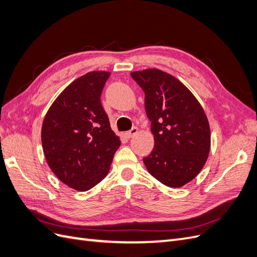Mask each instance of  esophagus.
Listing matches in <instances>:
<instances>
[{
	"label": "esophagus",
	"instance_id": "obj_1",
	"mask_svg": "<svg viewBox=\"0 0 257 257\" xmlns=\"http://www.w3.org/2000/svg\"><path fill=\"white\" fill-rule=\"evenodd\" d=\"M137 133H138V128L134 126L132 130L125 132V133H124V136H125L126 138H132L133 136H135Z\"/></svg>",
	"mask_w": 257,
	"mask_h": 257
}]
</instances>
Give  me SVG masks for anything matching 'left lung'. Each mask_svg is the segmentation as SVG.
<instances>
[{"instance_id":"8db88e82","label":"left lung","mask_w":257,"mask_h":257,"mask_svg":"<svg viewBox=\"0 0 257 257\" xmlns=\"http://www.w3.org/2000/svg\"><path fill=\"white\" fill-rule=\"evenodd\" d=\"M145 92V107L154 135L144 163L157 180L180 188L195 178L210 152L207 115L193 93L176 77L158 68L131 73Z\"/></svg>"}]
</instances>
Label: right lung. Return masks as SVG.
<instances>
[{
    "mask_svg": "<svg viewBox=\"0 0 257 257\" xmlns=\"http://www.w3.org/2000/svg\"><path fill=\"white\" fill-rule=\"evenodd\" d=\"M109 72L94 71L74 80L54 100L42 126V145L52 173L84 192L109 172L121 145L100 103Z\"/></svg>",
    "mask_w": 257,
    "mask_h": 257,
    "instance_id": "1",
    "label": "right lung"
}]
</instances>
